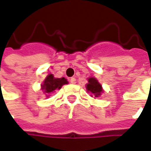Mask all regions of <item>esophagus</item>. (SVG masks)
Instances as JSON below:
<instances>
[{"label": "esophagus", "mask_w": 151, "mask_h": 151, "mask_svg": "<svg viewBox=\"0 0 151 151\" xmlns=\"http://www.w3.org/2000/svg\"><path fill=\"white\" fill-rule=\"evenodd\" d=\"M69 81H70V83H71L72 84H75L76 83V78H71Z\"/></svg>", "instance_id": "34e87169"}]
</instances>
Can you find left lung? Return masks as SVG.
I'll return each instance as SVG.
<instances>
[{
    "label": "left lung",
    "mask_w": 151,
    "mask_h": 151,
    "mask_svg": "<svg viewBox=\"0 0 151 151\" xmlns=\"http://www.w3.org/2000/svg\"><path fill=\"white\" fill-rule=\"evenodd\" d=\"M88 83L86 84V88L88 93H91V97H98L101 95V93H103V88L101 87V83L98 82V80L96 78H88Z\"/></svg>",
    "instance_id": "obj_1"
}]
</instances>
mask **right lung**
Wrapping results in <instances>:
<instances>
[{
  "label": "right lung",
  "instance_id": "1",
  "mask_svg": "<svg viewBox=\"0 0 151 151\" xmlns=\"http://www.w3.org/2000/svg\"><path fill=\"white\" fill-rule=\"evenodd\" d=\"M68 83L65 78H54L53 74H49L41 84V89L46 97H50V94L54 93L56 90H59L63 85Z\"/></svg>",
  "mask_w": 151,
  "mask_h": 151
}]
</instances>
